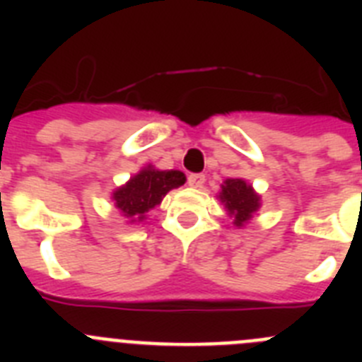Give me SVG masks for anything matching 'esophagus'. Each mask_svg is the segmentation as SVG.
Listing matches in <instances>:
<instances>
[{"label":"esophagus","instance_id":"1","mask_svg":"<svg viewBox=\"0 0 362 362\" xmlns=\"http://www.w3.org/2000/svg\"><path fill=\"white\" fill-rule=\"evenodd\" d=\"M188 185L192 188H201L204 185V175L203 174H190L188 175Z\"/></svg>","mask_w":362,"mask_h":362}]
</instances>
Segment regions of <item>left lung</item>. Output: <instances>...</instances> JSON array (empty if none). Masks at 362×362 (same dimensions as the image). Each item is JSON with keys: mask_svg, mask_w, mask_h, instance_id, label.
<instances>
[{"mask_svg": "<svg viewBox=\"0 0 362 362\" xmlns=\"http://www.w3.org/2000/svg\"><path fill=\"white\" fill-rule=\"evenodd\" d=\"M217 199L225 206L228 217H232L233 226L243 228L250 223L254 214L261 209V196L254 190L250 183L241 177H230L223 181Z\"/></svg>", "mask_w": 362, "mask_h": 362, "instance_id": "left-lung-1", "label": "left lung"}]
</instances>
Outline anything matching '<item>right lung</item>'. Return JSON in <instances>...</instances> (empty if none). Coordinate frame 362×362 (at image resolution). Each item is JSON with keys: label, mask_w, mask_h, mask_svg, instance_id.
<instances>
[{"label": "right lung", "mask_w": 362, "mask_h": 362, "mask_svg": "<svg viewBox=\"0 0 362 362\" xmlns=\"http://www.w3.org/2000/svg\"><path fill=\"white\" fill-rule=\"evenodd\" d=\"M185 181L187 175L181 170H159L153 165H146L127 183L112 192V201L130 225L143 223L146 214L159 206L163 197L185 185Z\"/></svg>", "instance_id": "add662e5"}]
</instances>
